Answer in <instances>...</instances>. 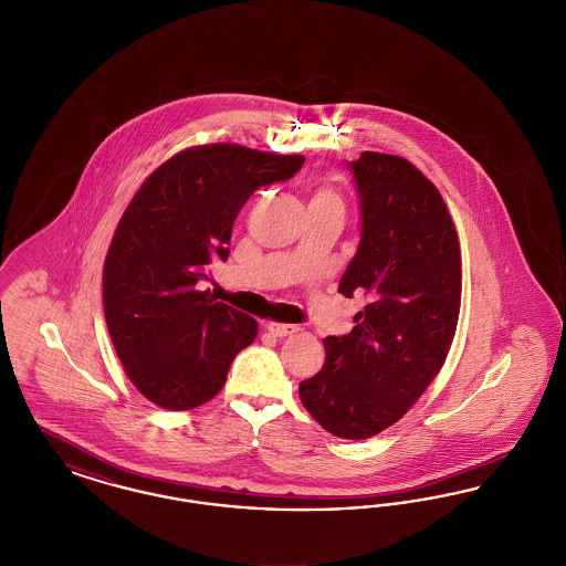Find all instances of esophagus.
<instances>
[{
  "label": "esophagus",
  "mask_w": 566,
  "mask_h": 566,
  "mask_svg": "<svg viewBox=\"0 0 566 566\" xmlns=\"http://www.w3.org/2000/svg\"><path fill=\"white\" fill-rule=\"evenodd\" d=\"M265 328L270 331L271 335H275V337H289V335H295L296 331H298L296 324L284 323H268L265 324Z\"/></svg>",
  "instance_id": "34e87169"
}]
</instances>
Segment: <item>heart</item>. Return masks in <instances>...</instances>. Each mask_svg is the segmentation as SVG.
I'll return each mask as SVG.
<instances>
[{
	"label": "heart",
	"mask_w": 566,
	"mask_h": 566,
	"mask_svg": "<svg viewBox=\"0 0 566 566\" xmlns=\"http://www.w3.org/2000/svg\"><path fill=\"white\" fill-rule=\"evenodd\" d=\"M310 203H326V206H339L342 208L339 195L335 192V189H331V187H323V189L316 190V195L312 197Z\"/></svg>",
	"instance_id": "heart-1"
}]
</instances>
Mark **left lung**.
<instances>
[{
  "label": "left lung",
  "instance_id": "8db88e82",
  "mask_svg": "<svg viewBox=\"0 0 566 566\" xmlns=\"http://www.w3.org/2000/svg\"><path fill=\"white\" fill-rule=\"evenodd\" d=\"M358 190L360 242L339 293L365 295L354 328L324 339L323 369L298 397L324 431L367 439L395 424L439 374L460 312L457 229L434 189L401 157L346 163Z\"/></svg>",
  "mask_w": 566,
  "mask_h": 566
}]
</instances>
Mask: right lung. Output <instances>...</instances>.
I'll use <instances>...</instances> for the list:
<instances>
[{"mask_svg":"<svg viewBox=\"0 0 566 566\" xmlns=\"http://www.w3.org/2000/svg\"><path fill=\"white\" fill-rule=\"evenodd\" d=\"M305 157L235 144L178 153L135 192L104 263V312L114 350L135 388L185 411L224 386L256 321L214 301L199 282L229 259L233 222L254 190L293 178Z\"/></svg>","mask_w":566,"mask_h":566,"instance_id":"1","label":"right lung"}]
</instances>
